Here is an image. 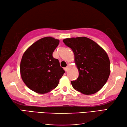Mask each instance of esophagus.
<instances>
[{"mask_svg":"<svg viewBox=\"0 0 127 127\" xmlns=\"http://www.w3.org/2000/svg\"><path fill=\"white\" fill-rule=\"evenodd\" d=\"M68 69H69V66H67L66 67H65V68H64V71H65L66 72H67V71H68Z\"/></svg>","mask_w":127,"mask_h":127,"instance_id":"esophagus-1","label":"esophagus"}]
</instances>
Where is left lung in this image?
<instances>
[{"instance_id": "1", "label": "left lung", "mask_w": 127, "mask_h": 127, "mask_svg": "<svg viewBox=\"0 0 127 127\" xmlns=\"http://www.w3.org/2000/svg\"><path fill=\"white\" fill-rule=\"evenodd\" d=\"M63 42L73 51L79 71L78 78L71 81L73 88L85 95L99 91L110 74V62L107 53L87 37L66 38Z\"/></svg>"}]
</instances>
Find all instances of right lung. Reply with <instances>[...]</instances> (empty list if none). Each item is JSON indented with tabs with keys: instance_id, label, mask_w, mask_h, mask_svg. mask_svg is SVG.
<instances>
[{
	"instance_id": "right-lung-1",
	"label": "right lung",
	"mask_w": 127,
	"mask_h": 127,
	"mask_svg": "<svg viewBox=\"0 0 127 127\" xmlns=\"http://www.w3.org/2000/svg\"><path fill=\"white\" fill-rule=\"evenodd\" d=\"M59 40L43 38L33 43L24 53L21 61V76L28 88L39 94L55 89L64 73L53 53Z\"/></svg>"
}]
</instances>
